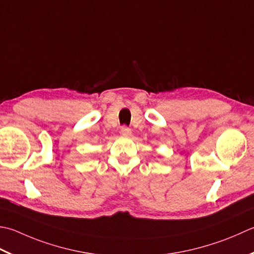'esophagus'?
Here are the masks:
<instances>
[{"label":"esophagus","mask_w":254,"mask_h":254,"mask_svg":"<svg viewBox=\"0 0 254 254\" xmlns=\"http://www.w3.org/2000/svg\"><path fill=\"white\" fill-rule=\"evenodd\" d=\"M120 133L122 134L123 136H131L132 131H131V128H130V127H127V126H123V127H121Z\"/></svg>","instance_id":"esophagus-1"}]
</instances>
